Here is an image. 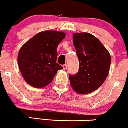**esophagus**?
<instances>
[{
    "instance_id": "obj_1",
    "label": "esophagus",
    "mask_w": 128,
    "mask_h": 128,
    "mask_svg": "<svg viewBox=\"0 0 128 128\" xmlns=\"http://www.w3.org/2000/svg\"><path fill=\"white\" fill-rule=\"evenodd\" d=\"M62 68L63 69L66 70V69H67V68H68V65H67V64H64V65L62 66Z\"/></svg>"
}]
</instances>
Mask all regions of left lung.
I'll use <instances>...</instances> for the list:
<instances>
[{"label":"left lung","mask_w":128,"mask_h":128,"mask_svg":"<svg viewBox=\"0 0 128 128\" xmlns=\"http://www.w3.org/2000/svg\"><path fill=\"white\" fill-rule=\"evenodd\" d=\"M72 38L79 70L76 75H69L70 84L78 94H88L98 89L106 80L111 56L100 40L89 33H74Z\"/></svg>","instance_id":"left-lung-1"}]
</instances>
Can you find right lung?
Returning <instances> with one entry per match:
<instances>
[{
    "label": "right lung",
    "mask_w": 128,
    "mask_h": 128,
    "mask_svg": "<svg viewBox=\"0 0 128 128\" xmlns=\"http://www.w3.org/2000/svg\"><path fill=\"white\" fill-rule=\"evenodd\" d=\"M60 31L38 33L20 49L17 62L24 80L32 86L41 88L50 84L62 67L56 62L57 48L65 38Z\"/></svg>",
    "instance_id": "obj_1"
}]
</instances>
